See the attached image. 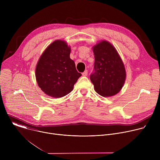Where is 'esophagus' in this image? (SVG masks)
I'll use <instances>...</instances> for the list:
<instances>
[{
  "label": "esophagus",
  "mask_w": 160,
  "mask_h": 160,
  "mask_svg": "<svg viewBox=\"0 0 160 160\" xmlns=\"http://www.w3.org/2000/svg\"><path fill=\"white\" fill-rule=\"evenodd\" d=\"M87 74H88V72H87V70H85L83 73H82V75H83V76H84V77L87 76Z\"/></svg>",
  "instance_id": "esophagus-1"
}]
</instances>
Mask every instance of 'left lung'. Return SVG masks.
Returning <instances> with one entry per match:
<instances>
[{
  "mask_svg": "<svg viewBox=\"0 0 160 160\" xmlns=\"http://www.w3.org/2000/svg\"><path fill=\"white\" fill-rule=\"evenodd\" d=\"M95 58L94 72L90 78L94 90L103 97L113 96L122 88L126 71L124 64L113 45L102 40L92 48Z\"/></svg>",
  "mask_w": 160,
  "mask_h": 160,
  "instance_id": "left-lung-1",
  "label": "left lung"
}]
</instances>
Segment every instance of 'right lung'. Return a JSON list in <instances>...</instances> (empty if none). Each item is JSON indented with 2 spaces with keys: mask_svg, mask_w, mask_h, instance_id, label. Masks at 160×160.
<instances>
[{
  "mask_svg": "<svg viewBox=\"0 0 160 160\" xmlns=\"http://www.w3.org/2000/svg\"><path fill=\"white\" fill-rule=\"evenodd\" d=\"M71 48L62 40H56L45 49L35 68L38 87L49 96L64 97L70 93L82 76L70 59Z\"/></svg>",
  "mask_w": 160,
  "mask_h": 160,
  "instance_id": "add662e5",
  "label": "right lung"
}]
</instances>
